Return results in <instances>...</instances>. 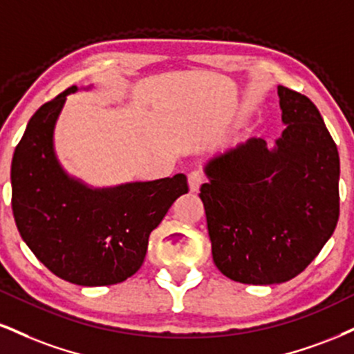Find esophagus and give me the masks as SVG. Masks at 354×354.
Instances as JSON below:
<instances>
[{
	"mask_svg": "<svg viewBox=\"0 0 354 354\" xmlns=\"http://www.w3.org/2000/svg\"><path fill=\"white\" fill-rule=\"evenodd\" d=\"M204 181H206V176H204V173L199 171V169H196V171H191L188 174L189 189L193 191V193H198L199 188H201V185H203Z\"/></svg>",
	"mask_w": 354,
	"mask_h": 354,
	"instance_id": "34e87169",
	"label": "esophagus"
}]
</instances>
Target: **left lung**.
Returning a JSON list of instances; mask_svg holds the SVG:
<instances>
[{
    "label": "left lung",
    "instance_id": "left-lung-1",
    "mask_svg": "<svg viewBox=\"0 0 354 354\" xmlns=\"http://www.w3.org/2000/svg\"><path fill=\"white\" fill-rule=\"evenodd\" d=\"M287 129L221 153L201 186L212 261L249 285L282 283L320 254L339 218V155L308 97L279 85Z\"/></svg>",
    "mask_w": 354,
    "mask_h": 354
}]
</instances>
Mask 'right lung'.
<instances>
[{"mask_svg": "<svg viewBox=\"0 0 354 354\" xmlns=\"http://www.w3.org/2000/svg\"><path fill=\"white\" fill-rule=\"evenodd\" d=\"M46 102L29 120L11 163V206L32 254L62 280L100 287L142 267L150 232L188 193L185 174L88 189L62 171L53 150L54 123L66 95Z\"/></svg>", "mask_w": 354, "mask_h": 354, "instance_id": "1", "label": "right lung"}]
</instances>
